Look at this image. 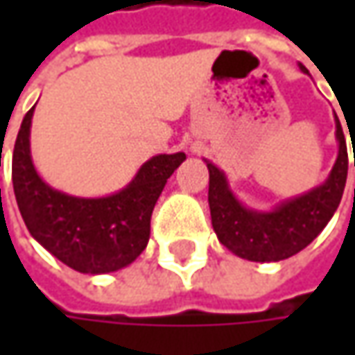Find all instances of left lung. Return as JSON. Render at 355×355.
Returning <instances> with one entry per match:
<instances>
[{
    "label": "left lung",
    "instance_id": "1",
    "mask_svg": "<svg viewBox=\"0 0 355 355\" xmlns=\"http://www.w3.org/2000/svg\"><path fill=\"white\" fill-rule=\"evenodd\" d=\"M298 67L304 75H310L304 64ZM334 120L338 157L328 178L296 198L280 201L268 211L252 209L239 201L229 187L225 171L203 159L209 170L211 225L221 245L247 261L277 263L300 252L320 235L340 205L348 178L346 138L336 114Z\"/></svg>",
    "mask_w": 355,
    "mask_h": 355
}]
</instances>
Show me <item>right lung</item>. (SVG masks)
Segmentation results:
<instances>
[{
    "instance_id": "right-lung-1",
    "label": "right lung",
    "mask_w": 355,
    "mask_h": 355,
    "mask_svg": "<svg viewBox=\"0 0 355 355\" xmlns=\"http://www.w3.org/2000/svg\"><path fill=\"white\" fill-rule=\"evenodd\" d=\"M33 112L35 106L21 122L11 164L17 207L31 237L83 275H106L132 265L150 241L157 198L185 154L152 156L128 185L110 196H71L51 187L35 170L29 140Z\"/></svg>"
}]
</instances>
